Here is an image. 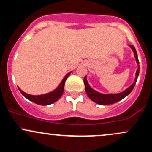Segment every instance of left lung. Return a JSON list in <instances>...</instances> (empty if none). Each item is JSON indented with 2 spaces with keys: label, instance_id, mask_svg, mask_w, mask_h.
<instances>
[{
  "label": "left lung",
  "instance_id": "left-lung-1",
  "mask_svg": "<svg viewBox=\"0 0 152 152\" xmlns=\"http://www.w3.org/2000/svg\"><path fill=\"white\" fill-rule=\"evenodd\" d=\"M129 46L132 49V50H133L134 57H135L136 61H137V64L138 65V69L137 70V72H136V77L135 79H134V83H132L129 87H128L126 90L121 92V93L101 94L99 93V92L96 91V90L93 89V88L89 86L88 81H87V78L86 76L84 77V79H83V82H84L85 85V90H86V93L87 95H88V96L89 97L91 100L93 101L94 102L96 103V104H100V105H109V104H114V103L118 102V101L121 100V99H123L124 98L127 96L132 92V91L133 90L134 86H135L136 83H137L138 76H139V59H138L137 50H136L134 46H132V45H129Z\"/></svg>",
  "mask_w": 152,
  "mask_h": 152
}]
</instances>
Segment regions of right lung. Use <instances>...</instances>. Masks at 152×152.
Masks as SVG:
<instances>
[{"mask_svg":"<svg viewBox=\"0 0 152 152\" xmlns=\"http://www.w3.org/2000/svg\"><path fill=\"white\" fill-rule=\"evenodd\" d=\"M71 71L69 73H68L67 74L64 76V78H63L62 81L61 82V83L59 84V86L56 88L55 90H53V91L49 92V93L43 94V95H31V94H28L25 93L24 91L20 89L18 87V89L20 91V93L23 94V96H25L26 99H28V100L31 101V102H34L35 104H39V105L42 106H46L49 105V104H53V103L56 102V101H58L59 99L61 98V96H62L63 93H64V85H65V82L67 79V78L69 77V75L71 74Z\"/></svg>","mask_w":152,"mask_h":152,"instance_id":"1","label":"right lung"}]
</instances>
